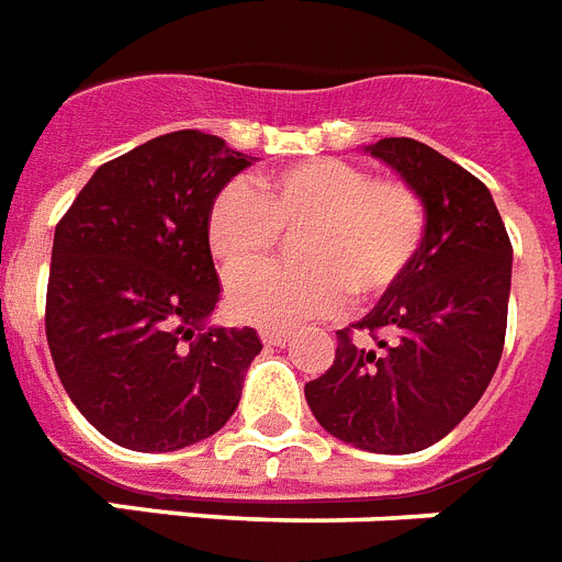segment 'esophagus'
Here are the masks:
<instances>
[{"label": "esophagus", "instance_id": "1", "mask_svg": "<svg viewBox=\"0 0 562 562\" xmlns=\"http://www.w3.org/2000/svg\"><path fill=\"white\" fill-rule=\"evenodd\" d=\"M260 342H263V345H286V342H290V330H281V327H260Z\"/></svg>", "mask_w": 562, "mask_h": 562}]
</instances>
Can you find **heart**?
I'll use <instances>...</instances> for the list:
<instances>
[{
    "label": "heart",
    "mask_w": 562,
    "mask_h": 562,
    "mask_svg": "<svg viewBox=\"0 0 562 562\" xmlns=\"http://www.w3.org/2000/svg\"><path fill=\"white\" fill-rule=\"evenodd\" d=\"M303 228L293 270L256 273L278 234ZM426 235V209L403 179H371L342 159H304L235 179L217 191L205 217V246L228 286L240 322L293 327L334 316L348 290L371 299L408 272ZM254 271L255 277L248 272ZM246 274V279H240Z\"/></svg>",
    "instance_id": "b5f03b06"
}]
</instances>
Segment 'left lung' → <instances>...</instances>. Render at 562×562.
Instances as JSON below:
<instances>
[{
    "instance_id": "obj_1",
    "label": "left lung",
    "mask_w": 562,
    "mask_h": 562,
    "mask_svg": "<svg viewBox=\"0 0 562 562\" xmlns=\"http://www.w3.org/2000/svg\"><path fill=\"white\" fill-rule=\"evenodd\" d=\"M368 154L392 165L426 209V235L406 276L355 329L336 330V359L304 385L327 432L359 450L406 456L450 435L499 366L508 327V232L470 170L415 138H380Z\"/></svg>"
}]
</instances>
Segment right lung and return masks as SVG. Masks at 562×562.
<instances>
[{"mask_svg": "<svg viewBox=\"0 0 562 562\" xmlns=\"http://www.w3.org/2000/svg\"><path fill=\"white\" fill-rule=\"evenodd\" d=\"M252 161L200 130L150 138L101 165L54 228V368L119 447L182 450L235 415L263 345L252 327H205L220 302L205 217Z\"/></svg>", "mask_w": 562, "mask_h": 562, "instance_id": "right-lung-1", "label": "right lung"}]
</instances>
